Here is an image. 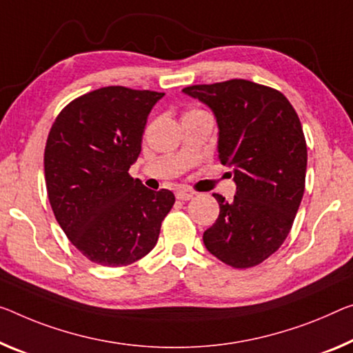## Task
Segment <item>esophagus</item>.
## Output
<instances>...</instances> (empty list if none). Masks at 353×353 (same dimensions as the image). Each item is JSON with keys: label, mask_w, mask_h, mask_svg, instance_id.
<instances>
[{"label": "esophagus", "mask_w": 353, "mask_h": 353, "mask_svg": "<svg viewBox=\"0 0 353 353\" xmlns=\"http://www.w3.org/2000/svg\"><path fill=\"white\" fill-rule=\"evenodd\" d=\"M192 192H188V191H178L176 192V199L181 200V202H188V200L192 199Z\"/></svg>", "instance_id": "1"}]
</instances>
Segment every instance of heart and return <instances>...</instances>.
Returning <instances> with one entry per match:
<instances>
[{"label": "heart", "instance_id": "1", "mask_svg": "<svg viewBox=\"0 0 353 353\" xmlns=\"http://www.w3.org/2000/svg\"><path fill=\"white\" fill-rule=\"evenodd\" d=\"M192 112H200V110H192Z\"/></svg>", "mask_w": 353, "mask_h": 353}]
</instances>
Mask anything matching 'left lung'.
Here are the masks:
<instances>
[{
    "instance_id": "left-lung-1",
    "label": "left lung",
    "mask_w": 353,
    "mask_h": 353,
    "mask_svg": "<svg viewBox=\"0 0 353 353\" xmlns=\"http://www.w3.org/2000/svg\"><path fill=\"white\" fill-rule=\"evenodd\" d=\"M213 110L221 164L233 169L236 194H213L219 216L205 248L233 268L262 263L283 245L305 192L307 148L295 108L281 91L249 80L186 86Z\"/></svg>"
}]
</instances>
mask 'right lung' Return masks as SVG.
<instances>
[{"label":"right lung","mask_w":353,"mask_h":353,"mask_svg":"<svg viewBox=\"0 0 353 353\" xmlns=\"http://www.w3.org/2000/svg\"><path fill=\"white\" fill-rule=\"evenodd\" d=\"M164 93L104 86L63 108L48 132L44 169L53 214L91 262L124 267L158 243L175 203L129 175L151 108Z\"/></svg>","instance_id":"obj_1"}]
</instances>
